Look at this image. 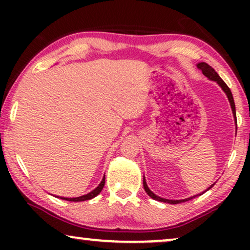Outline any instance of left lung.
Here are the masks:
<instances>
[{"label": "left lung", "mask_w": 250, "mask_h": 250, "mask_svg": "<svg viewBox=\"0 0 250 250\" xmlns=\"http://www.w3.org/2000/svg\"><path fill=\"white\" fill-rule=\"evenodd\" d=\"M197 67L199 68V69H200L201 71H203V74L205 75V76H206V77L208 78V80L216 82V83L221 86L222 90L224 91V93L227 94V97H228V99H229V102H230V105H231V109H232V114H233L234 121H235V123H237V117H235V104H234V100H233V97H232L231 90H230V88L228 87V85L224 83V81L222 80V78H221L220 76H218V74L216 73V71L214 70V68H211V67L209 66V64H207L206 62H199V63H197ZM214 184H215V183H214ZM214 184H211V186H210L209 188H208V189H207L206 191H208L209 189H211V188H213ZM143 188H145L146 192L148 193V196H149V197H151L152 199L158 200V201H163V203L172 204V205L184 203V201H188V200L192 199V198H194V197H198V196H200V194H203V193L206 192V191H204V192H201V193H199V194H196V196H192V197L186 198V199H180V200H170V199H165V198H162V197L157 196V194L153 193L152 191L149 189V187L146 186V182L145 176H143Z\"/></svg>", "instance_id": "obj_1"}]
</instances>
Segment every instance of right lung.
<instances>
[{
    "label": "right lung",
    "mask_w": 250,
    "mask_h": 250,
    "mask_svg": "<svg viewBox=\"0 0 250 250\" xmlns=\"http://www.w3.org/2000/svg\"><path fill=\"white\" fill-rule=\"evenodd\" d=\"M105 176L104 175V177H102V181L100 182V184L95 188L94 190H92L91 192H88L86 194H84V196H81V197H76V198H66V197H60V199H63V200H67V201H85V200H90L92 199V198L97 197L99 193L101 192L102 189H104V182H105ZM59 198V197H58Z\"/></svg>",
    "instance_id": "add662e5"
}]
</instances>
